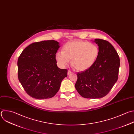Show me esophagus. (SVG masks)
Listing matches in <instances>:
<instances>
[{"label":"esophagus","mask_w":134,"mask_h":134,"mask_svg":"<svg viewBox=\"0 0 134 134\" xmlns=\"http://www.w3.org/2000/svg\"><path fill=\"white\" fill-rule=\"evenodd\" d=\"M72 73V72L71 71H70V70H68V75L71 74Z\"/></svg>","instance_id":"1"}]
</instances>
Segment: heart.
<instances>
[{
  "instance_id": "b5f03b06",
  "label": "heart",
  "mask_w": 134,
  "mask_h": 134,
  "mask_svg": "<svg viewBox=\"0 0 134 134\" xmlns=\"http://www.w3.org/2000/svg\"><path fill=\"white\" fill-rule=\"evenodd\" d=\"M99 54V49L94 44L82 40L66 43L62 52L55 54L58 64L62 67L66 65L71 60L72 66L79 71H85L95 63Z\"/></svg>"
}]
</instances>
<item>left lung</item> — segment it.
I'll list each match as a JSON object with an SVG mask.
<instances>
[{
	"label": "left lung",
	"mask_w": 134,
	"mask_h": 134,
	"mask_svg": "<svg viewBox=\"0 0 134 134\" xmlns=\"http://www.w3.org/2000/svg\"><path fill=\"white\" fill-rule=\"evenodd\" d=\"M98 57L90 69L78 72L75 86L80 95L86 98L105 96L118 80L120 59L113 46L107 41L95 39Z\"/></svg>",
	"instance_id": "8db88e82"
}]
</instances>
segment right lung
I'll return each mask as SVG.
<instances>
[{"instance_id": "right-lung-1", "label": "right lung", "mask_w": 134, "mask_h": 134, "mask_svg": "<svg viewBox=\"0 0 134 134\" xmlns=\"http://www.w3.org/2000/svg\"><path fill=\"white\" fill-rule=\"evenodd\" d=\"M58 42L47 40L26 47L18 59V79L31 97L43 99L53 97L60 89L68 70L57 66L55 54Z\"/></svg>"}]
</instances>
